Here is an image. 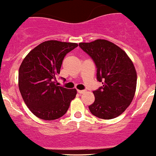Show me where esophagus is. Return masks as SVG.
<instances>
[{
    "mask_svg": "<svg viewBox=\"0 0 156 156\" xmlns=\"http://www.w3.org/2000/svg\"><path fill=\"white\" fill-rule=\"evenodd\" d=\"M77 92L79 94H83L85 92V90H77Z\"/></svg>",
    "mask_w": 156,
    "mask_h": 156,
    "instance_id": "34e87169",
    "label": "esophagus"
}]
</instances>
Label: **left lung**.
I'll use <instances>...</instances> for the list:
<instances>
[{"label": "left lung", "instance_id": "left-lung-1", "mask_svg": "<svg viewBox=\"0 0 156 156\" xmlns=\"http://www.w3.org/2000/svg\"><path fill=\"white\" fill-rule=\"evenodd\" d=\"M79 46L93 60L97 80L103 86L93 91L95 101L89 106L93 115L113 119L130 105L136 87V71L126 52L111 41L97 39Z\"/></svg>", "mask_w": 156, "mask_h": 156}]
</instances>
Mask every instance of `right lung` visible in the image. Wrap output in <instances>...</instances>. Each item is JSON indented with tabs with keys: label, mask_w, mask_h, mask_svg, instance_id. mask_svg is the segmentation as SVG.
<instances>
[{
	"label": "right lung",
	"mask_w": 156,
	"mask_h": 156,
	"mask_svg": "<svg viewBox=\"0 0 156 156\" xmlns=\"http://www.w3.org/2000/svg\"><path fill=\"white\" fill-rule=\"evenodd\" d=\"M76 43L51 40L41 43L23 59L19 69V89L29 110L41 119L52 121L65 115L76 89L55 84L64 57Z\"/></svg>",
	"instance_id": "right-lung-1"
}]
</instances>
